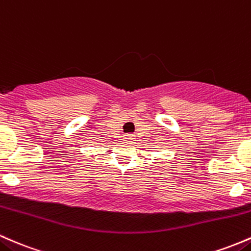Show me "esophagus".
Wrapping results in <instances>:
<instances>
[{
	"label": "esophagus",
	"instance_id": "34e87169",
	"mask_svg": "<svg viewBox=\"0 0 251 251\" xmlns=\"http://www.w3.org/2000/svg\"><path fill=\"white\" fill-rule=\"evenodd\" d=\"M125 139L126 140H131V139H133V135H126Z\"/></svg>",
	"mask_w": 251,
	"mask_h": 251
}]
</instances>
